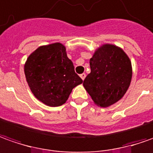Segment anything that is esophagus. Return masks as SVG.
Returning a JSON list of instances; mask_svg holds the SVG:
<instances>
[{"instance_id":"obj_1","label":"esophagus","mask_w":153,"mask_h":153,"mask_svg":"<svg viewBox=\"0 0 153 153\" xmlns=\"http://www.w3.org/2000/svg\"><path fill=\"white\" fill-rule=\"evenodd\" d=\"M85 77H86V74H85V73H84V74H80V78L82 79H83V80L85 79Z\"/></svg>"}]
</instances>
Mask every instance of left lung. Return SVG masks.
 <instances>
[{
  "label": "left lung",
  "mask_w": 153,
  "mask_h": 153,
  "mask_svg": "<svg viewBox=\"0 0 153 153\" xmlns=\"http://www.w3.org/2000/svg\"><path fill=\"white\" fill-rule=\"evenodd\" d=\"M90 65V73L83 85L94 104L109 107L119 101L128 90L132 77L127 54L120 47L105 43L94 51Z\"/></svg>",
  "instance_id": "obj_1"
}]
</instances>
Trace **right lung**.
<instances>
[{
    "label": "right lung",
    "instance_id": "add662e5",
    "mask_svg": "<svg viewBox=\"0 0 153 153\" xmlns=\"http://www.w3.org/2000/svg\"><path fill=\"white\" fill-rule=\"evenodd\" d=\"M24 73L34 96L51 107L63 105L73 89L83 83L74 72L66 48L60 42L40 46L33 51L25 63Z\"/></svg>",
    "mask_w": 153,
    "mask_h": 153
}]
</instances>
